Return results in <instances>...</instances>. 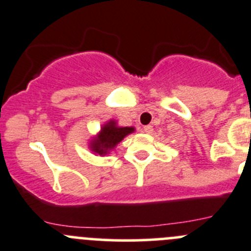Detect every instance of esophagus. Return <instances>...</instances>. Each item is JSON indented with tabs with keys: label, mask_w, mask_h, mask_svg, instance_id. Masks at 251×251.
<instances>
[{
	"label": "esophagus",
	"mask_w": 251,
	"mask_h": 251,
	"mask_svg": "<svg viewBox=\"0 0 251 251\" xmlns=\"http://www.w3.org/2000/svg\"><path fill=\"white\" fill-rule=\"evenodd\" d=\"M153 131V127L151 125H147V126H143V132L146 133H152Z\"/></svg>",
	"instance_id": "esophagus-1"
}]
</instances>
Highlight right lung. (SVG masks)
Returning a JSON list of instances; mask_svg holds the SVG:
<instances>
[{"label":"right lung","instance_id":"obj_1","mask_svg":"<svg viewBox=\"0 0 251 251\" xmlns=\"http://www.w3.org/2000/svg\"><path fill=\"white\" fill-rule=\"evenodd\" d=\"M135 132V127L119 126L118 121L111 119L103 124L100 131L89 141V150L97 155H106L114 151V148L127 135Z\"/></svg>","mask_w":251,"mask_h":251}]
</instances>
